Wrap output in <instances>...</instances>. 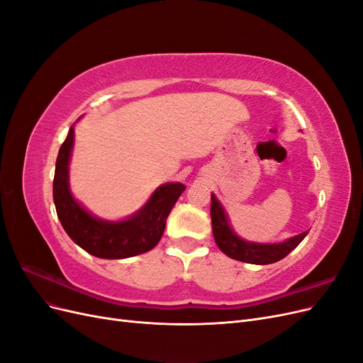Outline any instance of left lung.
I'll return each mask as SVG.
<instances>
[{
    "mask_svg": "<svg viewBox=\"0 0 363 363\" xmlns=\"http://www.w3.org/2000/svg\"><path fill=\"white\" fill-rule=\"evenodd\" d=\"M211 218L213 238L218 248L228 257L239 262L252 263V265H268V263L281 260L283 257H286L307 235V232H303L277 244H259L251 242V240H245L238 236L233 232V228L230 227L224 207L218 201L215 194H212Z\"/></svg>",
    "mask_w": 363,
    "mask_h": 363,
    "instance_id": "1",
    "label": "left lung"
}]
</instances>
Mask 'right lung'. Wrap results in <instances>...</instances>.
Returning <instances> with one entry per match:
<instances>
[{"mask_svg": "<svg viewBox=\"0 0 363 363\" xmlns=\"http://www.w3.org/2000/svg\"><path fill=\"white\" fill-rule=\"evenodd\" d=\"M74 125L59 150L52 182V199L65 232L89 255L100 259H125L155 248L164 232L167 218L186 189L183 183H164L152 192L136 213L107 221L94 216L74 199L69 189V162Z\"/></svg>", "mask_w": 363, "mask_h": 363, "instance_id": "add662e5", "label": "right lung"}]
</instances>
